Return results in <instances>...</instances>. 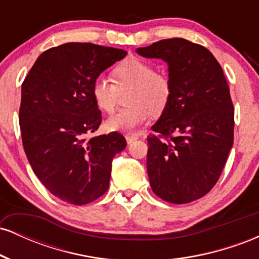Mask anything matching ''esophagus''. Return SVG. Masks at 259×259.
I'll list each match as a JSON object with an SVG mask.
<instances>
[{"label":"esophagus","instance_id":"34e87169","mask_svg":"<svg viewBox=\"0 0 259 259\" xmlns=\"http://www.w3.org/2000/svg\"><path fill=\"white\" fill-rule=\"evenodd\" d=\"M125 139H126L127 144H132V142L135 141V140H138L139 138H138V136H136V135H130V134H126Z\"/></svg>","mask_w":259,"mask_h":259}]
</instances>
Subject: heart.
<instances>
[{
  "label": "heart",
  "mask_w": 259,
  "mask_h": 259,
  "mask_svg": "<svg viewBox=\"0 0 259 259\" xmlns=\"http://www.w3.org/2000/svg\"><path fill=\"white\" fill-rule=\"evenodd\" d=\"M114 82L97 76L91 84V95L101 111L111 113L115 108L118 88L133 86L127 97L130 106L119 109L106 121L112 132L135 133L153 114L167 108L173 95V85L165 74L157 73L154 65L144 58L130 56L112 70Z\"/></svg>",
  "instance_id": "b5f03b06"
}]
</instances>
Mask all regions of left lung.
<instances>
[{"label": "left lung", "mask_w": 259, "mask_h": 259, "mask_svg": "<svg viewBox=\"0 0 259 259\" xmlns=\"http://www.w3.org/2000/svg\"><path fill=\"white\" fill-rule=\"evenodd\" d=\"M168 63L173 95L148 136L152 191L170 203L207 195L221 177L234 142V105L221 64L206 47L185 38L136 50Z\"/></svg>", "instance_id": "left-lung-1"}]
</instances>
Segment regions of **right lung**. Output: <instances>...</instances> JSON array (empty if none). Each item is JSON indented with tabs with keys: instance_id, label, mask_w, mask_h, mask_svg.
Returning <instances> with one entry per match:
<instances>
[{
	"instance_id": "right-lung-1",
	"label": "right lung",
	"mask_w": 259,
	"mask_h": 259,
	"mask_svg": "<svg viewBox=\"0 0 259 259\" xmlns=\"http://www.w3.org/2000/svg\"><path fill=\"white\" fill-rule=\"evenodd\" d=\"M126 51L68 42L38 56L22 85L19 124L23 147L44 186L67 203L81 206L108 190L112 160L126 147L117 132L86 138L102 114L91 84Z\"/></svg>"
}]
</instances>
